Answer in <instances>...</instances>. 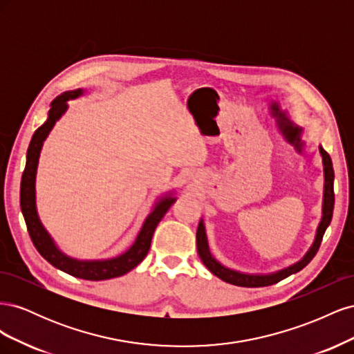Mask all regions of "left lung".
<instances>
[{
  "label": "left lung",
  "instance_id": "8db88e82",
  "mask_svg": "<svg viewBox=\"0 0 354 354\" xmlns=\"http://www.w3.org/2000/svg\"><path fill=\"white\" fill-rule=\"evenodd\" d=\"M319 153L322 156V165H324V199H322V217H320L319 226L316 229L315 241L312 246L307 250V252L295 261L294 264L283 267L281 270L270 272V273H246L236 269H232V267L224 266L220 263L214 254L209 250L208 238H207V229L203 218H201L196 230V246H198V254L201 257L202 263L205 264L207 269L214 274L220 277L221 281L236 285V286H245V288H260V286H269L273 283H277L279 281L285 279V277L291 276L299 270H303L304 267L313 260L316 255L320 242L325 234V230L328 229L329 223L332 220V211H334V168H332V160L330 156L325 149L319 145Z\"/></svg>",
  "mask_w": 354,
  "mask_h": 354
}]
</instances>
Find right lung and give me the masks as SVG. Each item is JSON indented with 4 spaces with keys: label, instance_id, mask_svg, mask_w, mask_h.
Segmentation results:
<instances>
[{
    "label": "right lung",
    "instance_id": "1",
    "mask_svg": "<svg viewBox=\"0 0 354 354\" xmlns=\"http://www.w3.org/2000/svg\"><path fill=\"white\" fill-rule=\"evenodd\" d=\"M85 91L87 90L77 88L57 95L50 104L47 121L32 136L26 153V165L22 176V183H20V208H22V214L25 217V223L32 242H34L38 252L51 266L84 281H106L128 273L143 261L146 254L149 252V248H151L152 236L158 223L162 220L169 207L177 201V196L176 190H168L160 195L155 201L149 216L145 218L143 226L140 232L137 233V238L133 245L125 252L112 257V259L80 260L68 255L59 248V245L51 238V234L47 232L38 216L35 190L38 162L46 138L53 130V127L56 125V122L68 111V102L81 97V95L85 94Z\"/></svg>",
    "mask_w": 354,
    "mask_h": 354
}]
</instances>
